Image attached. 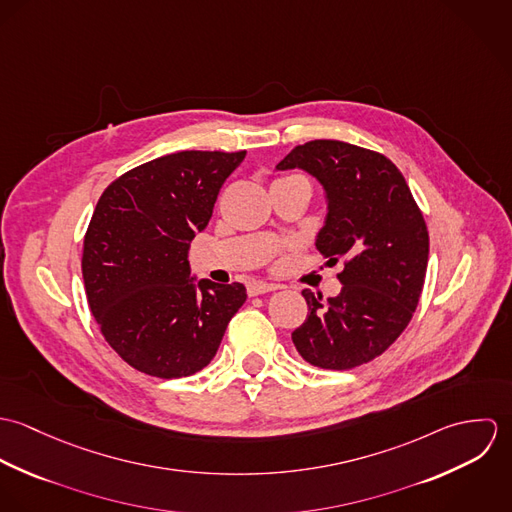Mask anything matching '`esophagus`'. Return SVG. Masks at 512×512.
Here are the masks:
<instances>
[{
    "mask_svg": "<svg viewBox=\"0 0 512 512\" xmlns=\"http://www.w3.org/2000/svg\"><path fill=\"white\" fill-rule=\"evenodd\" d=\"M280 290L278 284H268V282H252L248 286V295H262V293L276 292Z\"/></svg>",
    "mask_w": 512,
    "mask_h": 512,
    "instance_id": "obj_1",
    "label": "esophagus"
}]
</instances>
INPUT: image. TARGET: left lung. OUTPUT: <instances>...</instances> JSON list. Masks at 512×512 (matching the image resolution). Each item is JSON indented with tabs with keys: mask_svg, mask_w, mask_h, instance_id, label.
Segmentation results:
<instances>
[{
	"mask_svg": "<svg viewBox=\"0 0 512 512\" xmlns=\"http://www.w3.org/2000/svg\"><path fill=\"white\" fill-rule=\"evenodd\" d=\"M299 167L327 193L317 250L345 256L337 297L303 290L309 313L292 333L297 353L329 370H349L382 355L408 327L426 280L430 236L398 167L378 151L313 140L276 169Z\"/></svg>",
	"mask_w": 512,
	"mask_h": 512,
	"instance_id": "left-lung-1",
	"label": "left lung"
}]
</instances>
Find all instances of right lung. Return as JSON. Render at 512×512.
Wrapping results in <instances>:
<instances>
[{"label": "right lung", "instance_id": "obj_1", "mask_svg": "<svg viewBox=\"0 0 512 512\" xmlns=\"http://www.w3.org/2000/svg\"><path fill=\"white\" fill-rule=\"evenodd\" d=\"M246 151H177L112 181L84 234L82 278L108 345L140 372L181 378L209 365L246 301L238 282L195 284L189 244Z\"/></svg>", "mask_w": 512, "mask_h": 512}]
</instances>
